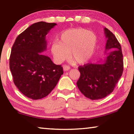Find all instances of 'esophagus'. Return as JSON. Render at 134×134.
I'll return each mask as SVG.
<instances>
[{"label": "esophagus", "instance_id": "34e87169", "mask_svg": "<svg viewBox=\"0 0 134 134\" xmlns=\"http://www.w3.org/2000/svg\"><path fill=\"white\" fill-rule=\"evenodd\" d=\"M70 69V67L69 65H63V70H64V71H68V70H69Z\"/></svg>", "mask_w": 134, "mask_h": 134}]
</instances>
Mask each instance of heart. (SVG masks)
<instances>
[{
    "instance_id": "obj_1",
    "label": "heart",
    "mask_w": 134,
    "mask_h": 134,
    "mask_svg": "<svg viewBox=\"0 0 134 134\" xmlns=\"http://www.w3.org/2000/svg\"><path fill=\"white\" fill-rule=\"evenodd\" d=\"M97 44V37L85 28H73L62 33L51 46V51L55 62L61 63L70 57L79 64L87 63L92 57Z\"/></svg>"
}]
</instances>
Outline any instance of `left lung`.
Listing matches in <instances>:
<instances>
[{
	"label": "left lung",
	"instance_id": "8db88e82",
	"mask_svg": "<svg viewBox=\"0 0 134 134\" xmlns=\"http://www.w3.org/2000/svg\"><path fill=\"white\" fill-rule=\"evenodd\" d=\"M104 32L107 38L105 60L96 64L88 63L78 68L80 76L77 86L81 93L92 100L102 99L110 94L124 70L121 45L108 29L104 28ZM109 49L112 50L107 53L106 51Z\"/></svg>",
	"mask_w": 134,
	"mask_h": 134
}]
</instances>
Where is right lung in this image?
Segmentation results:
<instances>
[{
	"instance_id": "right-lung-1",
	"label": "right lung",
	"mask_w": 134,
	"mask_h": 134,
	"mask_svg": "<svg viewBox=\"0 0 134 134\" xmlns=\"http://www.w3.org/2000/svg\"><path fill=\"white\" fill-rule=\"evenodd\" d=\"M55 23L33 24L18 36L9 58V67L15 86L25 96L33 100L50 93L63 74L48 56L41 54L47 49L46 35Z\"/></svg>"
}]
</instances>
